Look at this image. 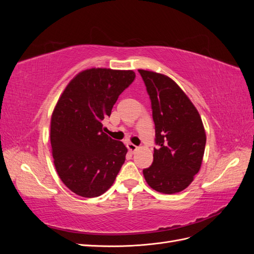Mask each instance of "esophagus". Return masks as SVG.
Instances as JSON below:
<instances>
[{"mask_svg":"<svg viewBox=\"0 0 254 254\" xmlns=\"http://www.w3.org/2000/svg\"><path fill=\"white\" fill-rule=\"evenodd\" d=\"M127 148L130 150V151H135L137 149V146L132 144V143H127Z\"/></svg>","mask_w":254,"mask_h":254,"instance_id":"obj_1","label":"esophagus"}]
</instances>
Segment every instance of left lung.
Instances as JSON below:
<instances>
[{
	"label": "left lung",
	"mask_w": 254,
	"mask_h": 254,
	"mask_svg": "<svg viewBox=\"0 0 254 254\" xmlns=\"http://www.w3.org/2000/svg\"><path fill=\"white\" fill-rule=\"evenodd\" d=\"M151 103L157 148L143 170L146 182L159 193L187 189L199 172L205 147L200 115L186 93L165 75L139 70Z\"/></svg>",
	"instance_id": "8db88e82"
}]
</instances>
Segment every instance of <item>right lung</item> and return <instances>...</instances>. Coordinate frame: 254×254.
<instances>
[{
    "label": "right lung",
    "mask_w": 254,
    "mask_h": 254,
    "mask_svg": "<svg viewBox=\"0 0 254 254\" xmlns=\"http://www.w3.org/2000/svg\"><path fill=\"white\" fill-rule=\"evenodd\" d=\"M134 78L133 71L90 68L61 94L52 115L51 145L56 171L73 193L101 196L117 178L127 148L104 132L102 121Z\"/></svg>",
    "instance_id": "right-lung-1"
}]
</instances>
